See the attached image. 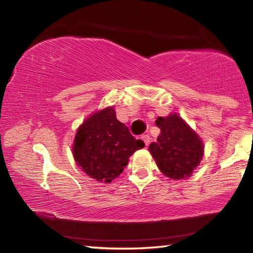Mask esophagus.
Here are the masks:
<instances>
[{
	"instance_id": "obj_1",
	"label": "esophagus",
	"mask_w": 253,
	"mask_h": 253,
	"mask_svg": "<svg viewBox=\"0 0 253 253\" xmlns=\"http://www.w3.org/2000/svg\"><path fill=\"white\" fill-rule=\"evenodd\" d=\"M140 139L143 140V142L145 143V145H146V146H148L149 142H151V138H149L148 135H142V136H140Z\"/></svg>"
}]
</instances>
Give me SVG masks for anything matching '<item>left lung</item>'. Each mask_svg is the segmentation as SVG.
<instances>
[{
  "label": "left lung",
  "mask_w": 253,
  "mask_h": 253,
  "mask_svg": "<svg viewBox=\"0 0 253 253\" xmlns=\"http://www.w3.org/2000/svg\"><path fill=\"white\" fill-rule=\"evenodd\" d=\"M155 124L161 134L148 149L157 168L172 179L190 177L204 155L202 139L176 113L158 117Z\"/></svg>",
  "instance_id": "1"
}]
</instances>
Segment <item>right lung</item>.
Here are the masks:
<instances>
[{"label": "right lung", "mask_w": 253, "mask_h": 253, "mask_svg": "<svg viewBox=\"0 0 253 253\" xmlns=\"http://www.w3.org/2000/svg\"><path fill=\"white\" fill-rule=\"evenodd\" d=\"M145 146L116 118L114 106L97 110L78 127L72 154L84 172L101 183H110L123 173L129 157Z\"/></svg>", "instance_id": "add662e5"}]
</instances>
